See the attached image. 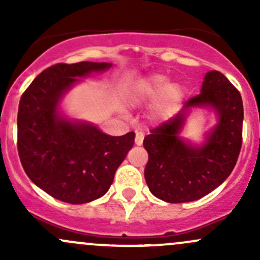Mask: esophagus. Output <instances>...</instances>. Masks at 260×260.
I'll return each instance as SVG.
<instances>
[{"label": "esophagus", "mask_w": 260, "mask_h": 260, "mask_svg": "<svg viewBox=\"0 0 260 260\" xmlns=\"http://www.w3.org/2000/svg\"><path fill=\"white\" fill-rule=\"evenodd\" d=\"M143 138H145V135H143L142 131H136V145L141 146L143 143Z\"/></svg>", "instance_id": "esophagus-1"}]
</instances>
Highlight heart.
I'll list each match as a JSON object with an SVG mask.
<instances>
[{"label": "heart", "mask_w": 260, "mask_h": 260, "mask_svg": "<svg viewBox=\"0 0 260 260\" xmlns=\"http://www.w3.org/2000/svg\"><path fill=\"white\" fill-rule=\"evenodd\" d=\"M182 96V90L176 84H169L162 75H151L143 78L131 85L128 99L132 104H143L154 102L153 111L157 115L171 113Z\"/></svg>", "instance_id": "1"}]
</instances>
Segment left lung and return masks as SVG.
Masks as SVG:
<instances>
[{"instance_id": "1", "label": "left lung", "mask_w": 260, "mask_h": 260, "mask_svg": "<svg viewBox=\"0 0 260 260\" xmlns=\"http://www.w3.org/2000/svg\"><path fill=\"white\" fill-rule=\"evenodd\" d=\"M192 106H211L219 115L217 127L200 147L178 137ZM243 118L239 90L220 72L206 73L201 93L145 137L143 146L148 152L145 179L149 191L166 203L180 204L199 200L221 185L239 157Z\"/></svg>"}]
</instances>
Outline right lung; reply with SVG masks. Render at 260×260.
I'll use <instances>...</instances> for the list:
<instances>
[{
    "label": "right lung",
    "mask_w": 260,
    "mask_h": 260,
    "mask_svg": "<svg viewBox=\"0 0 260 260\" xmlns=\"http://www.w3.org/2000/svg\"><path fill=\"white\" fill-rule=\"evenodd\" d=\"M109 62L55 64L23 91L17 113V149L30 180L50 196L69 204L102 198L135 143V132L113 137L57 111L61 96L91 72Z\"/></svg>",
    "instance_id": "1"
}]
</instances>
